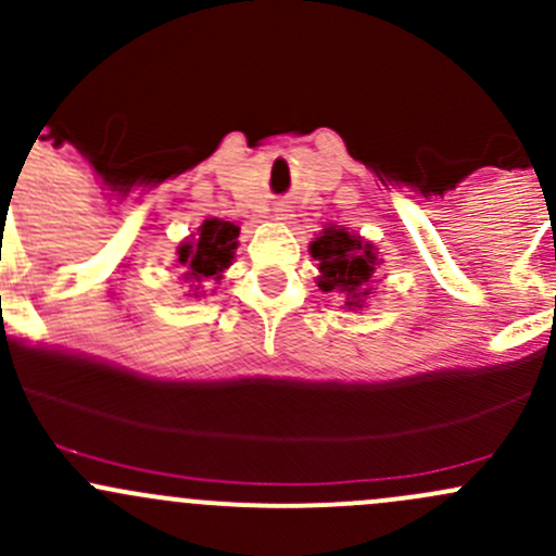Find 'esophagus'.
I'll list each match as a JSON object with an SVG mask.
<instances>
[{
    "label": "esophagus",
    "instance_id": "1",
    "mask_svg": "<svg viewBox=\"0 0 556 556\" xmlns=\"http://www.w3.org/2000/svg\"><path fill=\"white\" fill-rule=\"evenodd\" d=\"M290 212H293V210H290L288 204H277V206H274V220H279V223H288L290 217H293V215H290Z\"/></svg>",
    "mask_w": 556,
    "mask_h": 556
}]
</instances>
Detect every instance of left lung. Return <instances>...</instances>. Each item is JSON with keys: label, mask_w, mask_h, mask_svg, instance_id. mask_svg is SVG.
Masks as SVG:
<instances>
[{"label": "left lung", "mask_w": 556, "mask_h": 556, "mask_svg": "<svg viewBox=\"0 0 556 556\" xmlns=\"http://www.w3.org/2000/svg\"><path fill=\"white\" fill-rule=\"evenodd\" d=\"M312 257L319 261L317 279L325 293L341 290L346 293V306H361L363 295L368 288L361 290L371 279L374 266H377V252L371 244L363 242L361 237H352L344 228H325L323 237L312 242Z\"/></svg>", "instance_id": "8db88e82"}]
</instances>
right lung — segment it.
I'll return each instance as SVG.
<instances>
[{
	"mask_svg": "<svg viewBox=\"0 0 556 556\" xmlns=\"http://www.w3.org/2000/svg\"><path fill=\"white\" fill-rule=\"evenodd\" d=\"M239 226L228 220L210 217L199 228V237L193 242H185L179 247V263L188 268L190 279L220 277L223 268L231 266L233 250H237Z\"/></svg>",
	"mask_w": 556,
	"mask_h": 556,
	"instance_id": "add662e5",
	"label": "right lung"
}]
</instances>
